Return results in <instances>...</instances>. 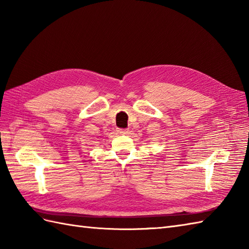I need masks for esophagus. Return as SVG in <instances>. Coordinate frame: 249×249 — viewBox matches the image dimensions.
Wrapping results in <instances>:
<instances>
[{
  "instance_id": "34e87169",
  "label": "esophagus",
  "mask_w": 249,
  "mask_h": 249,
  "mask_svg": "<svg viewBox=\"0 0 249 249\" xmlns=\"http://www.w3.org/2000/svg\"><path fill=\"white\" fill-rule=\"evenodd\" d=\"M118 133L121 135H127V134H129V130L128 129H118Z\"/></svg>"
}]
</instances>
